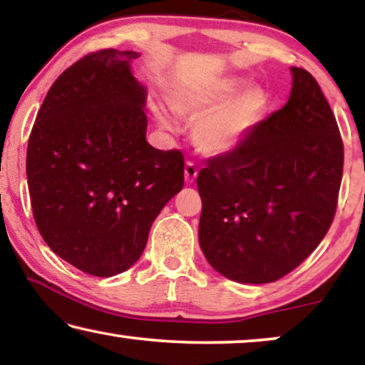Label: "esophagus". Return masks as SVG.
I'll use <instances>...</instances> for the list:
<instances>
[{
    "label": "esophagus",
    "instance_id": "34e87169",
    "mask_svg": "<svg viewBox=\"0 0 365 365\" xmlns=\"http://www.w3.org/2000/svg\"><path fill=\"white\" fill-rule=\"evenodd\" d=\"M196 178H197L196 164L191 163V161H187L186 166H184V179H186L187 184H192L194 181H196Z\"/></svg>",
    "mask_w": 365,
    "mask_h": 365
}]
</instances>
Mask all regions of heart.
I'll use <instances>...</instances> for the list:
<instances>
[{"instance_id":"b5f03b06","label":"heart","mask_w":365,"mask_h":365,"mask_svg":"<svg viewBox=\"0 0 365 365\" xmlns=\"http://www.w3.org/2000/svg\"><path fill=\"white\" fill-rule=\"evenodd\" d=\"M242 76H222L199 84H181L169 91L176 113L196 119L192 141L206 156H222L251 136L266 116L269 96L262 86H247ZM154 116L163 126L171 119L161 104H153Z\"/></svg>"}]
</instances>
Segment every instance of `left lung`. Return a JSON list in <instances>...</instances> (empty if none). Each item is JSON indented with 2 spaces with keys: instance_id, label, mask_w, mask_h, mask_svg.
<instances>
[{
  "instance_id": "left-lung-1",
  "label": "left lung",
  "mask_w": 365,
  "mask_h": 365,
  "mask_svg": "<svg viewBox=\"0 0 365 365\" xmlns=\"http://www.w3.org/2000/svg\"><path fill=\"white\" fill-rule=\"evenodd\" d=\"M292 88L234 151L199 171V246L224 277L274 282L326 236L336 214L344 146L311 73L291 68Z\"/></svg>"
}]
</instances>
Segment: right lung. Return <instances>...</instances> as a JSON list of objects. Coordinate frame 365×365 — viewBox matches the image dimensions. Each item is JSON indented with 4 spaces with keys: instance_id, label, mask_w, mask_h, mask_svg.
Returning a JSON list of instances; mask_svg holds the SVG:
<instances>
[{
    "instance_id": "1",
    "label": "right lung",
    "mask_w": 365,
    "mask_h": 365,
    "mask_svg": "<svg viewBox=\"0 0 365 365\" xmlns=\"http://www.w3.org/2000/svg\"><path fill=\"white\" fill-rule=\"evenodd\" d=\"M136 51L103 49L68 68L28 143L33 216L54 254L98 277L128 271L184 184V158L146 141L148 89Z\"/></svg>"
}]
</instances>
